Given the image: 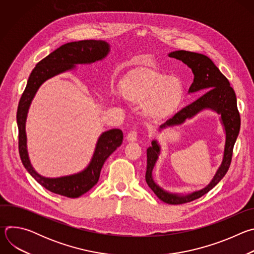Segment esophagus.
<instances>
[{
    "instance_id": "obj_1",
    "label": "esophagus",
    "mask_w": 254,
    "mask_h": 254,
    "mask_svg": "<svg viewBox=\"0 0 254 254\" xmlns=\"http://www.w3.org/2000/svg\"><path fill=\"white\" fill-rule=\"evenodd\" d=\"M127 141H130V142L136 141V139H137V132L134 131V130L129 131L127 133Z\"/></svg>"
}]
</instances>
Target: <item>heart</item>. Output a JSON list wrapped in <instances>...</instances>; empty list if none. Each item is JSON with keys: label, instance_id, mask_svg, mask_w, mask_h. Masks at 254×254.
Returning <instances> with one entry per match:
<instances>
[{"label": "heart", "instance_id": "obj_1", "mask_svg": "<svg viewBox=\"0 0 254 254\" xmlns=\"http://www.w3.org/2000/svg\"><path fill=\"white\" fill-rule=\"evenodd\" d=\"M123 95L130 102L141 103V114L158 123L173 116L185 98L183 83L151 67L139 66L129 72L121 82Z\"/></svg>", "mask_w": 254, "mask_h": 254}]
</instances>
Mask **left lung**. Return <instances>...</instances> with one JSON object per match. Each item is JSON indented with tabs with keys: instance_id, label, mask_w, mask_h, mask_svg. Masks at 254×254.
Here are the masks:
<instances>
[{
	"instance_id": "obj_1",
	"label": "left lung",
	"mask_w": 254,
	"mask_h": 254,
	"mask_svg": "<svg viewBox=\"0 0 254 254\" xmlns=\"http://www.w3.org/2000/svg\"><path fill=\"white\" fill-rule=\"evenodd\" d=\"M168 56L182 61L191 68L194 74V81L189 89V93L198 92L200 90L208 91L195 102L183 108L172 119L163 124L159 127V132H162L169 127L184 125L187 121L194 119L204 111H211L220 116L219 120L225 133L222 161L209 184L200 190L187 194L169 192L157 184L154 179V170L161 156L162 148L158 139L152 140V146L147 149L148 164L146 182L160 200L167 204L177 205L191 202L202 197L223 179L229 169L234 143L239 134L240 116L237 110V100L233 88L230 86L228 79L221 73L220 70L209 57L200 53L185 50L173 51L169 53Z\"/></svg>"
}]
</instances>
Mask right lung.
I'll return each mask as SVG.
<instances>
[{"mask_svg": "<svg viewBox=\"0 0 254 254\" xmlns=\"http://www.w3.org/2000/svg\"><path fill=\"white\" fill-rule=\"evenodd\" d=\"M110 52L111 45L103 40L66 43L42 59L32 70L28 78L17 111L20 158L28 173L52 193L69 198H78L89 191L98 182L104 162L121 147L124 133L120 128H112L100 133L88 165L78 173L56 178L42 176L34 169L27 148L26 122L32 100L40 86L48 79L68 71H74L77 69V65H90L102 61Z\"/></svg>", "mask_w": 254, "mask_h": 254, "instance_id": "obj_1", "label": "right lung"}]
</instances>
